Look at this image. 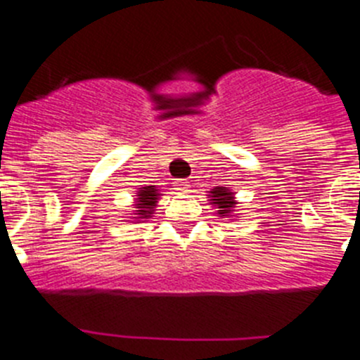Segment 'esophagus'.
Returning <instances> with one entry per match:
<instances>
[{
	"label": "esophagus",
	"instance_id": "34e87169",
	"mask_svg": "<svg viewBox=\"0 0 360 360\" xmlns=\"http://www.w3.org/2000/svg\"><path fill=\"white\" fill-rule=\"evenodd\" d=\"M174 189L187 191L189 189V182H187V180H184V178H178L176 182H174Z\"/></svg>",
	"mask_w": 360,
	"mask_h": 360
}]
</instances>
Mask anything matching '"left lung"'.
<instances>
[{
	"label": "left lung",
	"instance_id": "obj_1",
	"mask_svg": "<svg viewBox=\"0 0 360 360\" xmlns=\"http://www.w3.org/2000/svg\"><path fill=\"white\" fill-rule=\"evenodd\" d=\"M212 194V203L219 208V214H231L233 212V193H229L226 187H215L210 191Z\"/></svg>",
	"mask_w": 360,
	"mask_h": 360
}]
</instances>
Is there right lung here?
<instances>
[{"instance_id": "right-lung-1", "label": "right lung", "mask_w": 360, "mask_h": 360, "mask_svg": "<svg viewBox=\"0 0 360 360\" xmlns=\"http://www.w3.org/2000/svg\"><path fill=\"white\" fill-rule=\"evenodd\" d=\"M157 189H153V186L143 187L138 194V203H136V208H139L138 215L141 217H148L150 214H153V207H155L157 201Z\"/></svg>"}]
</instances>
